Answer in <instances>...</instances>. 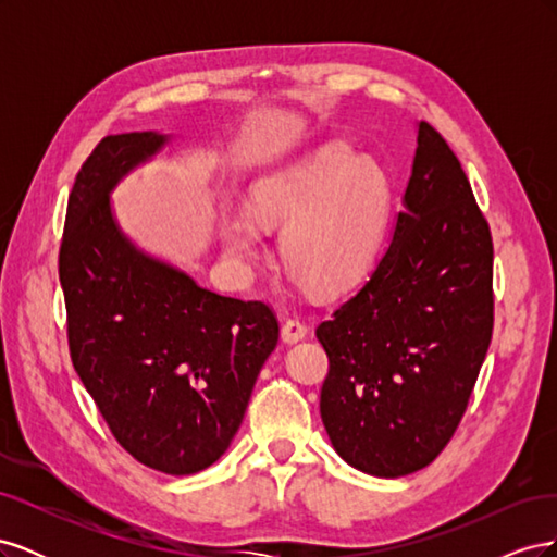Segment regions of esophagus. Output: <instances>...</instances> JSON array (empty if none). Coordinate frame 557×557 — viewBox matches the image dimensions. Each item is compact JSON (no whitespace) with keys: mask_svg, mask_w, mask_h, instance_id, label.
<instances>
[{"mask_svg":"<svg viewBox=\"0 0 557 557\" xmlns=\"http://www.w3.org/2000/svg\"><path fill=\"white\" fill-rule=\"evenodd\" d=\"M307 325L301 323V320H297V318H288L283 323V327H281V336H283V342L285 344H297V342H301L307 336Z\"/></svg>","mask_w":557,"mask_h":557,"instance_id":"obj_1","label":"esophagus"}]
</instances>
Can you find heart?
Wrapping results in <instances>:
<instances>
[{
  "label": "heart",
  "mask_w": 557,
  "mask_h": 557,
  "mask_svg": "<svg viewBox=\"0 0 557 557\" xmlns=\"http://www.w3.org/2000/svg\"><path fill=\"white\" fill-rule=\"evenodd\" d=\"M393 205L383 166L325 144L258 178L248 211H230L223 244L234 262L264 256V227H285L283 264L320 293H342L372 267Z\"/></svg>",
  "instance_id": "obj_1"
}]
</instances>
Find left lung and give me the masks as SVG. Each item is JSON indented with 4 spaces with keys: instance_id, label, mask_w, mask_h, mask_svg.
Masks as SVG:
<instances>
[{
    "instance_id": "8db88e82",
    "label": "left lung",
    "mask_w": 557,
    "mask_h": 557,
    "mask_svg": "<svg viewBox=\"0 0 557 557\" xmlns=\"http://www.w3.org/2000/svg\"><path fill=\"white\" fill-rule=\"evenodd\" d=\"M391 244L315 330L330 358L320 418L364 474L407 476L450 442L493 336V242L442 134L416 125Z\"/></svg>"
}]
</instances>
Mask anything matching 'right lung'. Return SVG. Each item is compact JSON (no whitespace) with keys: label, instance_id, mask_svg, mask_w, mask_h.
I'll use <instances>...</instances> for the list:
<instances>
[{"label":"right lung","instance_id":"obj_1","mask_svg":"<svg viewBox=\"0 0 557 557\" xmlns=\"http://www.w3.org/2000/svg\"><path fill=\"white\" fill-rule=\"evenodd\" d=\"M172 139L113 134L92 150L66 207L60 283L74 369L117 444L188 476L230 448L278 323L262 301L201 288L117 223L111 193Z\"/></svg>","mask_w":557,"mask_h":557}]
</instances>
